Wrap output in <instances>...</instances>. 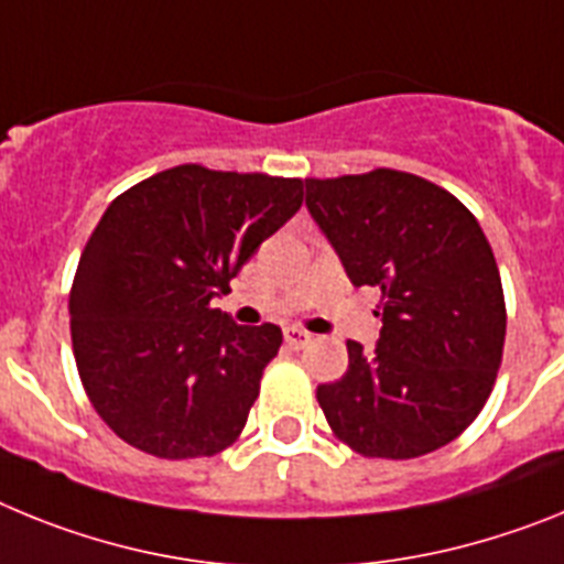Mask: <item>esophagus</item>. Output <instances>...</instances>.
<instances>
[{
	"instance_id": "34e87169",
	"label": "esophagus",
	"mask_w": 564,
	"mask_h": 564,
	"mask_svg": "<svg viewBox=\"0 0 564 564\" xmlns=\"http://www.w3.org/2000/svg\"><path fill=\"white\" fill-rule=\"evenodd\" d=\"M283 337H286V346H292V349H306L312 343L310 332L297 329V326H286V329H283Z\"/></svg>"
}]
</instances>
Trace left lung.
<instances>
[{"label": "left lung", "instance_id": "8db88e82", "mask_svg": "<svg viewBox=\"0 0 564 564\" xmlns=\"http://www.w3.org/2000/svg\"><path fill=\"white\" fill-rule=\"evenodd\" d=\"M306 207L355 286L380 289L375 351L317 386L335 437L364 457L437 452L474 423L506 346V297L477 218L443 187L371 170L306 178Z\"/></svg>", "mask_w": 564, "mask_h": 564}]
</instances>
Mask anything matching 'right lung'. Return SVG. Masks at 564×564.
Here are the masks:
<instances>
[{
    "label": "right lung",
    "mask_w": 564,
    "mask_h": 564,
    "mask_svg": "<svg viewBox=\"0 0 564 564\" xmlns=\"http://www.w3.org/2000/svg\"><path fill=\"white\" fill-rule=\"evenodd\" d=\"M303 204L301 178L181 164L112 200L70 289L78 377L99 417L164 459L238 440L283 332L213 297Z\"/></svg>",
    "instance_id": "obj_1"
}]
</instances>
